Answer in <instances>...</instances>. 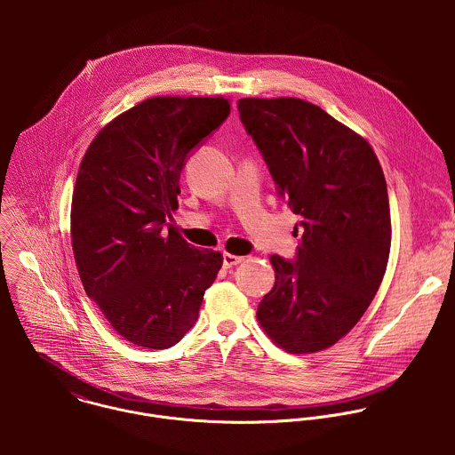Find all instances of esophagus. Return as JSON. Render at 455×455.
<instances>
[{
  "label": "esophagus",
  "instance_id": "34e87169",
  "mask_svg": "<svg viewBox=\"0 0 455 455\" xmlns=\"http://www.w3.org/2000/svg\"><path fill=\"white\" fill-rule=\"evenodd\" d=\"M242 260H243V258H240V256H233V254L224 252V267H233V266L240 264Z\"/></svg>",
  "mask_w": 455,
  "mask_h": 455
}]
</instances>
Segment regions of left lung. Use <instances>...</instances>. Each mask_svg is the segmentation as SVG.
<instances>
[{"label": "left lung", "instance_id": "8db88e82", "mask_svg": "<svg viewBox=\"0 0 455 455\" xmlns=\"http://www.w3.org/2000/svg\"><path fill=\"white\" fill-rule=\"evenodd\" d=\"M238 112L276 193L299 215L294 258L271 256L275 285L258 321L291 354L324 350L359 323L387 267L382 166L363 136L314 103L243 98Z\"/></svg>", "mask_w": 455, "mask_h": 455}]
</instances>
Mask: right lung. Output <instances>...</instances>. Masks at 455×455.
<instances>
[{
  "label": "right lung",
  "instance_id": "right-lung-1",
  "mask_svg": "<svg viewBox=\"0 0 455 455\" xmlns=\"http://www.w3.org/2000/svg\"><path fill=\"white\" fill-rule=\"evenodd\" d=\"M226 98H148L96 134L76 175L71 245L87 296L131 343L170 348L196 324L222 254L172 226L189 152L229 116Z\"/></svg>",
  "mask_w": 455,
  "mask_h": 455
}]
</instances>
